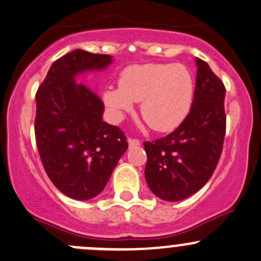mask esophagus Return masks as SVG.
<instances>
[{
	"instance_id": "34e87169",
	"label": "esophagus",
	"mask_w": 261,
	"mask_h": 261,
	"mask_svg": "<svg viewBox=\"0 0 261 261\" xmlns=\"http://www.w3.org/2000/svg\"><path fill=\"white\" fill-rule=\"evenodd\" d=\"M128 146L130 147H135V146H139L140 144H141V141H140L139 139H133V137H128Z\"/></svg>"
}]
</instances>
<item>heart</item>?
<instances>
[{
	"instance_id": "1",
	"label": "heart",
	"mask_w": 261,
	"mask_h": 261,
	"mask_svg": "<svg viewBox=\"0 0 261 261\" xmlns=\"http://www.w3.org/2000/svg\"><path fill=\"white\" fill-rule=\"evenodd\" d=\"M193 78L181 64L133 65L121 71L119 89H108V108L121 116L141 102V115L156 131H170L187 116L193 99Z\"/></svg>"
}]
</instances>
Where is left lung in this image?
<instances>
[{
  "mask_svg": "<svg viewBox=\"0 0 261 261\" xmlns=\"http://www.w3.org/2000/svg\"><path fill=\"white\" fill-rule=\"evenodd\" d=\"M196 63V90L188 115L167 136L144 142L146 182L168 202L187 198L207 183L224 142L225 87L207 63L199 58Z\"/></svg>",
  "mask_w": 261,
  "mask_h": 261,
  "instance_id": "obj_1",
  "label": "left lung"
}]
</instances>
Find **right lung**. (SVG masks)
<instances>
[{
	"instance_id": "add662e5",
	"label": "right lung",
	"mask_w": 261,
	"mask_h": 261,
	"mask_svg": "<svg viewBox=\"0 0 261 261\" xmlns=\"http://www.w3.org/2000/svg\"><path fill=\"white\" fill-rule=\"evenodd\" d=\"M111 62L108 54L70 51L51 64L36 94L34 134L42 165L53 185L74 199L98 196L128 147L124 131L102 121L98 94L74 80Z\"/></svg>"
}]
</instances>
